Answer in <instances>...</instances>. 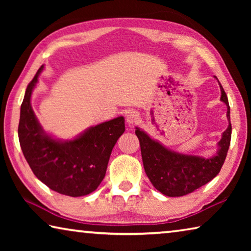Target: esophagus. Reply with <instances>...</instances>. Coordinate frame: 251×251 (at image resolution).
I'll return each instance as SVG.
<instances>
[{"label": "esophagus", "mask_w": 251, "mask_h": 251, "mask_svg": "<svg viewBox=\"0 0 251 251\" xmlns=\"http://www.w3.org/2000/svg\"><path fill=\"white\" fill-rule=\"evenodd\" d=\"M126 121H127V124L133 126L138 124L139 121H141V115H139L138 112H135V110H131L128 114H127L126 116Z\"/></svg>", "instance_id": "obj_1"}]
</instances>
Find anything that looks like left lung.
Here are the masks:
<instances>
[{"mask_svg": "<svg viewBox=\"0 0 251 251\" xmlns=\"http://www.w3.org/2000/svg\"><path fill=\"white\" fill-rule=\"evenodd\" d=\"M217 78V77H216ZM220 85V100L227 106L229 125L218 143L216 155L209 158L185 155L173 151L150 137L145 131L136 127L135 134L141 144L144 169L155 188L168 197H180L195 192L218 175L226 159L231 138L230 107L228 97Z\"/></svg>", "mask_w": 251, "mask_h": 251, "instance_id": "left-lung-1", "label": "left lung"}]
</instances>
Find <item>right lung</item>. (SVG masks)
<instances>
[{"label": "right lung", "instance_id": "obj_1", "mask_svg": "<svg viewBox=\"0 0 251 251\" xmlns=\"http://www.w3.org/2000/svg\"><path fill=\"white\" fill-rule=\"evenodd\" d=\"M42 65L27 85L21 105L19 141L25 159L39 179L54 192L71 197L91 194L104 179L113 147L125 131L123 116L90 127L71 141L46 134L34 114L31 96Z\"/></svg>", "mask_w": 251, "mask_h": 251}]
</instances>
